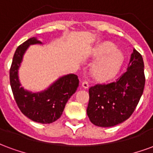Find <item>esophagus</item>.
Here are the masks:
<instances>
[{
  "label": "esophagus",
  "mask_w": 153,
  "mask_h": 153,
  "mask_svg": "<svg viewBox=\"0 0 153 153\" xmlns=\"http://www.w3.org/2000/svg\"><path fill=\"white\" fill-rule=\"evenodd\" d=\"M82 87H83L84 89H87V88H88V81H83V83H82Z\"/></svg>",
  "instance_id": "1"
}]
</instances>
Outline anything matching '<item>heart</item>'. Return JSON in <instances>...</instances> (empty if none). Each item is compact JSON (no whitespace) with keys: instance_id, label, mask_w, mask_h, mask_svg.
<instances>
[{"instance_id":"obj_1","label":"heart","mask_w":153,"mask_h":153,"mask_svg":"<svg viewBox=\"0 0 153 153\" xmlns=\"http://www.w3.org/2000/svg\"><path fill=\"white\" fill-rule=\"evenodd\" d=\"M90 56L99 58L92 68L95 79L106 82L114 79L121 70L125 61L124 53L111 42H102L91 51Z\"/></svg>"}]
</instances>
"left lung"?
<instances>
[{
	"label": "left lung",
	"mask_w": 153,
	"mask_h": 153,
	"mask_svg": "<svg viewBox=\"0 0 153 153\" xmlns=\"http://www.w3.org/2000/svg\"><path fill=\"white\" fill-rule=\"evenodd\" d=\"M145 85L143 57L134 49L127 71L109 84L89 88L87 115L93 125L112 127L121 124L134 111Z\"/></svg>",
	"instance_id": "8db88e82"
}]
</instances>
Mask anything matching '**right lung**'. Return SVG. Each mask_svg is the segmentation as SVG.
<instances>
[{"label": "right lung", "instance_id": "obj_1", "mask_svg": "<svg viewBox=\"0 0 153 153\" xmlns=\"http://www.w3.org/2000/svg\"><path fill=\"white\" fill-rule=\"evenodd\" d=\"M43 44L36 37L25 42L16 49L10 70V81L14 97L22 113L33 121L50 124L60 118L65 104L79 87L78 76L69 74L58 78L46 89L32 92L21 86L19 70L26 51L31 45Z\"/></svg>", "mask_w": 153, "mask_h": 153}]
</instances>
